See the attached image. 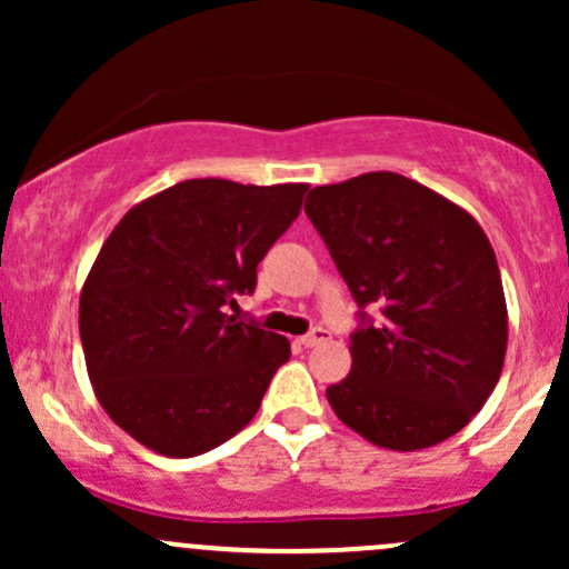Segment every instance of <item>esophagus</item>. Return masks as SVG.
<instances>
[{
  "instance_id": "esophagus-1",
  "label": "esophagus",
  "mask_w": 569,
  "mask_h": 569,
  "mask_svg": "<svg viewBox=\"0 0 569 569\" xmlns=\"http://www.w3.org/2000/svg\"><path fill=\"white\" fill-rule=\"evenodd\" d=\"M299 342H302L305 348H318V345L329 342V331H326V329H312L310 335L299 337Z\"/></svg>"
}]
</instances>
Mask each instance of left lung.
I'll return each mask as SVG.
<instances>
[{"instance_id":"1","label":"left lung","mask_w":569,"mask_h":569,"mask_svg":"<svg viewBox=\"0 0 569 569\" xmlns=\"http://www.w3.org/2000/svg\"><path fill=\"white\" fill-rule=\"evenodd\" d=\"M305 211L358 307L382 321L350 337L352 367L326 398L345 426L396 452L441 443L473 420L508 345L502 280L466 208L401 173L310 189Z\"/></svg>"}]
</instances>
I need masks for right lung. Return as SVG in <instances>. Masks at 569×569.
<instances>
[{
    "mask_svg": "<svg viewBox=\"0 0 569 569\" xmlns=\"http://www.w3.org/2000/svg\"><path fill=\"white\" fill-rule=\"evenodd\" d=\"M307 184L189 179L133 206L80 293L88 377L103 411L152 452L194 457L257 415L289 339L227 316L299 217Z\"/></svg>",
    "mask_w": 569,
    "mask_h": 569,
    "instance_id": "add662e5",
    "label": "right lung"
}]
</instances>
